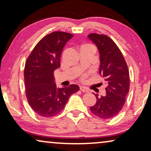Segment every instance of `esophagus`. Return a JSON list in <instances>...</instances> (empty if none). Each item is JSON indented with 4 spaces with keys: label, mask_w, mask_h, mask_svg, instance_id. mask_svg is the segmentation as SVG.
<instances>
[{
    "label": "esophagus",
    "mask_w": 151,
    "mask_h": 151,
    "mask_svg": "<svg viewBox=\"0 0 151 151\" xmlns=\"http://www.w3.org/2000/svg\"><path fill=\"white\" fill-rule=\"evenodd\" d=\"M80 89L82 91V92H88V88H86L85 86H80Z\"/></svg>",
    "instance_id": "34e87169"
}]
</instances>
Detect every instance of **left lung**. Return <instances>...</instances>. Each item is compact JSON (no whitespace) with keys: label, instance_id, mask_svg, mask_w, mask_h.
Listing matches in <instances>:
<instances>
[{"label":"left lung","instance_id":"1","mask_svg":"<svg viewBox=\"0 0 151 151\" xmlns=\"http://www.w3.org/2000/svg\"><path fill=\"white\" fill-rule=\"evenodd\" d=\"M88 37L98 49L99 73L104 78L107 85L105 96L95 94L97 102L90 111L102 119L112 118L125 104L129 91V69L122 53L109 37L98 34H91Z\"/></svg>","mask_w":151,"mask_h":151}]
</instances>
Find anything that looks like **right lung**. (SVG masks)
I'll list each match as a JSON object with an SVG mask.
<instances>
[{
	"label": "right lung",
	"mask_w": 151,
	"mask_h": 151,
	"mask_svg": "<svg viewBox=\"0 0 151 151\" xmlns=\"http://www.w3.org/2000/svg\"><path fill=\"white\" fill-rule=\"evenodd\" d=\"M69 33L55 32L39 41L28 57L24 71L26 96L34 112L44 117L56 115L65 108L70 96L80 90L77 84L57 87L54 73L60 67Z\"/></svg>",
	"instance_id": "1"
}]
</instances>
